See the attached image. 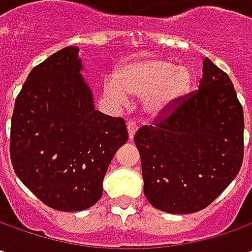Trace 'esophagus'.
<instances>
[{
  "label": "esophagus",
  "instance_id": "1",
  "mask_svg": "<svg viewBox=\"0 0 252 252\" xmlns=\"http://www.w3.org/2000/svg\"><path fill=\"white\" fill-rule=\"evenodd\" d=\"M127 133H129V139L133 140V137H134V133L137 131V126H136V123L133 121H129L127 122Z\"/></svg>",
  "mask_w": 252,
  "mask_h": 252
}]
</instances>
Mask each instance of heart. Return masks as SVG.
Segmentation results:
<instances>
[{
  "label": "heart",
  "instance_id": "b5f03b06",
  "mask_svg": "<svg viewBox=\"0 0 252 252\" xmlns=\"http://www.w3.org/2000/svg\"><path fill=\"white\" fill-rule=\"evenodd\" d=\"M190 74L185 67L158 57H143L121 67L105 80V95L116 105L127 101V95L139 96L150 116H158L188 91Z\"/></svg>",
  "mask_w": 252,
  "mask_h": 252
}]
</instances>
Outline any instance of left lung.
Instances as JSON below:
<instances>
[{
	"label": "left lung",
	"instance_id": "8db88e82",
	"mask_svg": "<svg viewBox=\"0 0 252 252\" xmlns=\"http://www.w3.org/2000/svg\"><path fill=\"white\" fill-rule=\"evenodd\" d=\"M199 88L181 96L134 134L144 195L158 210L195 213L237 177L244 113L231 80L208 57Z\"/></svg>",
	"mask_w": 252,
	"mask_h": 252
}]
</instances>
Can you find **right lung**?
I'll use <instances>...</instances> for the list:
<instances>
[{
    "mask_svg": "<svg viewBox=\"0 0 252 252\" xmlns=\"http://www.w3.org/2000/svg\"><path fill=\"white\" fill-rule=\"evenodd\" d=\"M78 47L68 46L29 73L11 121L15 174L49 208L78 212L102 196V181L127 141L126 123L94 108Z\"/></svg>",
    "mask_w": 252,
    "mask_h": 252,
    "instance_id": "1",
    "label": "right lung"
}]
</instances>
